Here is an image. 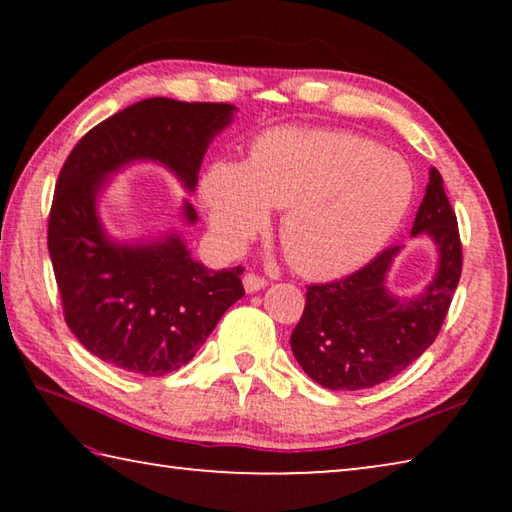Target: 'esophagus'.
I'll return each mask as SVG.
<instances>
[{
    "label": "esophagus",
    "instance_id": "34e87169",
    "mask_svg": "<svg viewBox=\"0 0 512 512\" xmlns=\"http://www.w3.org/2000/svg\"><path fill=\"white\" fill-rule=\"evenodd\" d=\"M244 287H246L248 293H255V291L266 287V280H264L262 275H257V273H246L244 275Z\"/></svg>",
    "mask_w": 512,
    "mask_h": 512
}]
</instances>
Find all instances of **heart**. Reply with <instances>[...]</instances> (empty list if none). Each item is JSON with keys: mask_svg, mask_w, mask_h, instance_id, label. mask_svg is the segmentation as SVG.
<instances>
[{"mask_svg": "<svg viewBox=\"0 0 512 512\" xmlns=\"http://www.w3.org/2000/svg\"><path fill=\"white\" fill-rule=\"evenodd\" d=\"M400 155L366 137L325 128H275L248 162L219 160L201 180L216 239L237 250L284 206L280 241L293 268L339 277L370 262L400 228L413 201Z\"/></svg>", "mask_w": 512, "mask_h": 512, "instance_id": "heart-1", "label": "heart"}]
</instances>
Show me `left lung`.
Listing matches in <instances>:
<instances>
[{"label":"left lung","instance_id":"8db88e82","mask_svg":"<svg viewBox=\"0 0 512 512\" xmlns=\"http://www.w3.org/2000/svg\"><path fill=\"white\" fill-rule=\"evenodd\" d=\"M411 235H429L438 248V273L422 296L397 300L384 287L400 246L381 250L343 280L307 287L291 350L316 384L329 391L377 386L400 375L436 341L463 271L458 221L436 167L429 171Z\"/></svg>","mask_w":512,"mask_h":512}]
</instances>
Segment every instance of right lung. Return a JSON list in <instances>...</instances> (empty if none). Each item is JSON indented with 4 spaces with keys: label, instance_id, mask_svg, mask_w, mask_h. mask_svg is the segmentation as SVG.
Returning <instances> with one entry per match:
<instances>
[{
    "label": "right lung",
    "instance_id": "right-lung-1",
    "mask_svg": "<svg viewBox=\"0 0 512 512\" xmlns=\"http://www.w3.org/2000/svg\"><path fill=\"white\" fill-rule=\"evenodd\" d=\"M232 110L230 103L144 99L94 126L67 155L47 246L65 323L101 361L144 377L167 375L194 359L244 296L241 266L210 271L178 237L151 246L115 244L97 216L108 173L133 160L167 164L194 189L207 144L230 124ZM185 216L196 221L189 203Z\"/></svg>",
    "mask_w": 512,
    "mask_h": 512
}]
</instances>
